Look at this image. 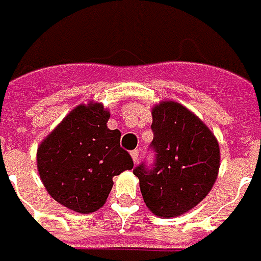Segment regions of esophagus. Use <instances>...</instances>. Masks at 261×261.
Instances as JSON below:
<instances>
[{"mask_svg": "<svg viewBox=\"0 0 261 261\" xmlns=\"http://www.w3.org/2000/svg\"><path fill=\"white\" fill-rule=\"evenodd\" d=\"M130 156H132V160H134V163H138V160H139V150L138 149H135V150L130 151Z\"/></svg>", "mask_w": 261, "mask_h": 261, "instance_id": "obj_1", "label": "esophagus"}]
</instances>
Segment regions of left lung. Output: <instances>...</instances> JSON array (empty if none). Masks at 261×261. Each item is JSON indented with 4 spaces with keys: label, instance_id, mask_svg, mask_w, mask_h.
Returning a JSON list of instances; mask_svg holds the SVG:
<instances>
[{
    "label": "left lung",
    "instance_id": "obj_1",
    "mask_svg": "<svg viewBox=\"0 0 261 261\" xmlns=\"http://www.w3.org/2000/svg\"><path fill=\"white\" fill-rule=\"evenodd\" d=\"M154 163L134 174L147 208L159 218L182 215L208 195L219 171V145L208 126L178 102L151 110Z\"/></svg>",
    "mask_w": 261,
    "mask_h": 261
}]
</instances>
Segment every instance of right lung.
I'll use <instances>...</instances> for the list:
<instances>
[{
  "mask_svg": "<svg viewBox=\"0 0 261 261\" xmlns=\"http://www.w3.org/2000/svg\"><path fill=\"white\" fill-rule=\"evenodd\" d=\"M110 112L99 102L81 104L38 147V171L50 197L68 210L91 214L110 195L114 175L134 169L121 147V132L107 126Z\"/></svg>",
  "mask_w": 261,
  "mask_h": 261,
  "instance_id": "add662e5",
  "label": "right lung"
}]
</instances>
